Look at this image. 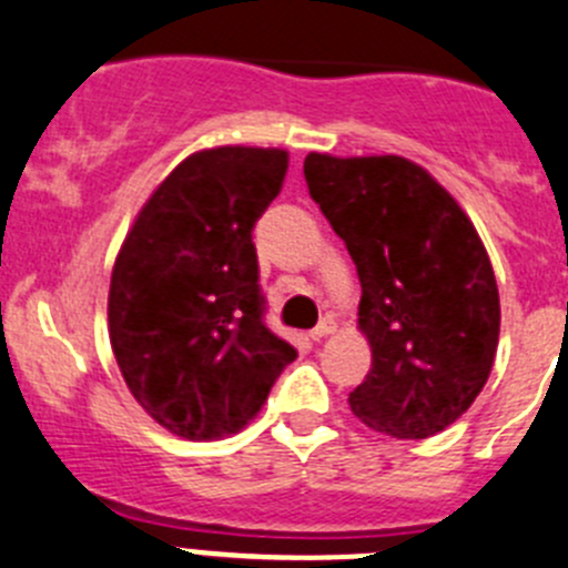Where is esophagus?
I'll use <instances>...</instances> for the list:
<instances>
[{
    "label": "esophagus",
    "mask_w": 568,
    "mask_h": 568,
    "mask_svg": "<svg viewBox=\"0 0 568 568\" xmlns=\"http://www.w3.org/2000/svg\"><path fill=\"white\" fill-rule=\"evenodd\" d=\"M334 332H337V326H334L332 317H323V321L312 328V339H315V343H321V339H326L328 334H334Z\"/></svg>",
    "instance_id": "obj_1"
}]
</instances>
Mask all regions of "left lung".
Segmentation results:
<instances>
[{
    "mask_svg": "<svg viewBox=\"0 0 568 568\" xmlns=\"http://www.w3.org/2000/svg\"><path fill=\"white\" fill-rule=\"evenodd\" d=\"M304 175L362 284L374 362L351 413L382 435H437L479 396L499 345V290L477 229L402 155L310 153Z\"/></svg>",
    "mask_w": 568,
    "mask_h": 568,
    "instance_id": "obj_1",
    "label": "left lung"
}]
</instances>
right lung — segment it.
<instances>
[{"label":"right lung","instance_id":"obj_1","mask_svg":"<svg viewBox=\"0 0 568 568\" xmlns=\"http://www.w3.org/2000/svg\"><path fill=\"white\" fill-rule=\"evenodd\" d=\"M284 175L287 150H200L159 183L122 242L111 348L128 390L172 435L240 432L298 356L264 326L253 245Z\"/></svg>","mask_w":568,"mask_h":568}]
</instances>
